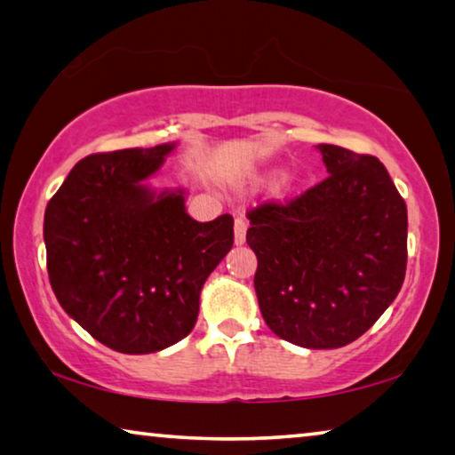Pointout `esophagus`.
<instances>
[{
	"label": "esophagus",
	"instance_id": "obj_1",
	"mask_svg": "<svg viewBox=\"0 0 455 455\" xmlns=\"http://www.w3.org/2000/svg\"><path fill=\"white\" fill-rule=\"evenodd\" d=\"M246 241V222L243 219L235 220V244H244Z\"/></svg>",
	"mask_w": 455,
	"mask_h": 455
}]
</instances>
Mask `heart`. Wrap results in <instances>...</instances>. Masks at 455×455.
Returning a JSON list of instances; mask_svg holds the SVG:
<instances>
[{"label": "heart", "mask_w": 455, "mask_h": 455, "mask_svg": "<svg viewBox=\"0 0 455 455\" xmlns=\"http://www.w3.org/2000/svg\"><path fill=\"white\" fill-rule=\"evenodd\" d=\"M292 184H295V182H292V179H291L289 174L281 176V179L276 180V182H275V187H273L275 195H279V196H281V195H284V192H289V190L292 188Z\"/></svg>", "instance_id": "b5f03b06"}]
</instances>
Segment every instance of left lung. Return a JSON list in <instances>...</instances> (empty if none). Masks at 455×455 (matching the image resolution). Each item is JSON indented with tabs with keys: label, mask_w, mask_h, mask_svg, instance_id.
<instances>
[{
	"label": "left lung",
	"mask_w": 455,
	"mask_h": 455,
	"mask_svg": "<svg viewBox=\"0 0 455 455\" xmlns=\"http://www.w3.org/2000/svg\"><path fill=\"white\" fill-rule=\"evenodd\" d=\"M329 176L289 204L249 212L263 319L284 341L337 349L395 301L405 279L407 209L375 156L317 146Z\"/></svg>",
	"instance_id": "obj_1"
}]
</instances>
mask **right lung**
Wrapping results in <instances>:
<instances>
[{
  "label": "right lung",
  "instance_id": "1",
  "mask_svg": "<svg viewBox=\"0 0 455 455\" xmlns=\"http://www.w3.org/2000/svg\"><path fill=\"white\" fill-rule=\"evenodd\" d=\"M176 142L92 154L45 206L44 243L58 303L128 355L187 337L204 281L233 249V217L198 222L184 188L148 184Z\"/></svg>",
  "mask_w": 455,
  "mask_h": 455
}]
</instances>
